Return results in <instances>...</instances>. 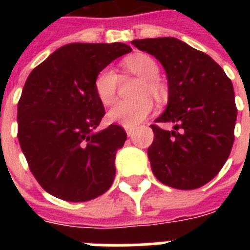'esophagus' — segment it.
Instances as JSON below:
<instances>
[{
	"label": "esophagus",
	"mask_w": 250,
	"mask_h": 250,
	"mask_svg": "<svg viewBox=\"0 0 250 250\" xmlns=\"http://www.w3.org/2000/svg\"><path fill=\"white\" fill-rule=\"evenodd\" d=\"M125 132H127V135H128V136H132L133 128L132 127H125Z\"/></svg>",
	"instance_id": "obj_1"
}]
</instances>
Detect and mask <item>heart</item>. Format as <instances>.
<instances>
[{"mask_svg": "<svg viewBox=\"0 0 250 250\" xmlns=\"http://www.w3.org/2000/svg\"><path fill=\"white\" fill-rule=\"evenodd\" d=\"M133 75L144 80L139 89V96L143 97L133 101H122L109 111V121L113 123L135 127L144 121L153 110V101L145 94H153L158 97L162 92L160 78V67L153 58L148 56L131 57L125 62ZM118 86H119V75L113 67L102 68L94 79V92L102 105L111 106L117 100Z\"/></svg>", "mask_w": 250, "mask_h": 250, "instance_id": "heart-1", "label": "heart"}]
</instances>
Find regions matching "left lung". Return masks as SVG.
Segmentation results:
<instances>
[{"instance_id": "8db88e82", "label": "left lung", "mask_w": 250, "mask_h": 250, "mask_svg": "<svg viewBox=\"0 0 250 250\" xmlns=\"http://www.w3.org/2000/svg\"><path fill=\"white\" fill-rule=\"evenodd\" d=\"M132 44L156 57L168 80V104L156 122L175 127L166 131L150 125L153 174L176 189L205 186L226 164L235 140L237 107L231 80L211 57L175 37Z\"/></svg>"}]
</instances>
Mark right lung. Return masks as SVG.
Here are the masks:
<instances>
[{"instance_id":"1","label":"right lung","mask_w":250,"mask_h":250,"mask_svg":"<svg viewBox=\"0 0 250 250\" xmlns=\"http://www.w3.org/2000/svg\"><path fill=\"white\" fill-rule=\"evenodd\" d=\"M131 50L122 42L64 45L27 78L18 102V140L35 179L54 197L89 201L113 184L115 154L127 133L118 125L96 131L105 109L94 79Z\"/></svg>"}]
</instances>
